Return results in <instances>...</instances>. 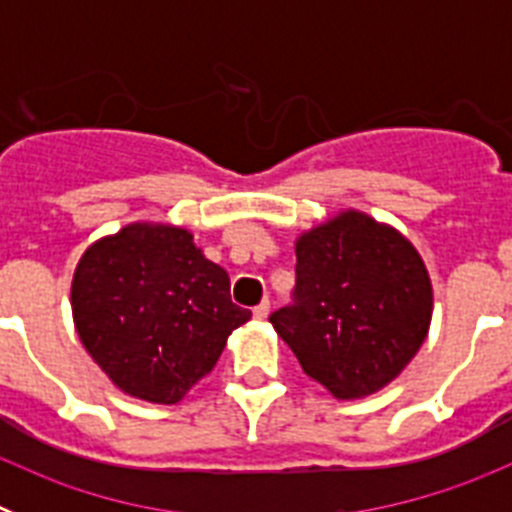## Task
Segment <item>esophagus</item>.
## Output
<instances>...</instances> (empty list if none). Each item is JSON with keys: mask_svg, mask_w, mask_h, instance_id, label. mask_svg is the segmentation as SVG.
Here are the masks:
<instances>
[{"mask_svg": "<svg viewBox=\"0 0 512 512\" xmlns=\"http://www.w3.org/2000/svg\"><path fill=\"white\" fill-rule=\"evenodd\" d=\"M266 315H269V302H266V300L261 302V305L253 307V318H256V320H264Z\"/></svg>", "mask_w": 512, "mask_h": 512, "instance_id": "obj_1", "label": "esophagus"}]
</instances>
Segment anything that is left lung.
Returning a JSON list of instances; mask_svg holds the SVG:
<instances>
[{"mask_svg": "<svg viewBox=\"0 0 512 512\" xmlns=\"http://www.w3.org/2000/svg\"><path fill=\"white\" fill-rule=\"evenodd\" d=\"M295 253V302L269 320L302 372L338 400L387 387L431 325L433 287L420 253L359 210L302 233Z\"/></svg>", "mask_w": 512, "mask_h": 512, "instance_id": "1", "label": "left lung"}]
</instances>
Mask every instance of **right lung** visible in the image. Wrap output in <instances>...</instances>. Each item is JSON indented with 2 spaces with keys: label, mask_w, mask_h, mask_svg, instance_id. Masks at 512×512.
<instances>
[{
  "label": "right lung",
  "mask_w": 512,
  "mask_h": 512,
  "mask_svg": "<svg viewBox=\"0 0 512 512\" xmlns=\"http://www.w3.org/2000/svg\"><path fill=\"white\" fill-rule=\"evenodd\" d=\"M71 312L117 390L156 405L182 400L251 318L230 300L228 271L166 223H130L94 241L76 264Z\"/></svg>",
  "instance_id": "obj_1"
}]
</instances>
